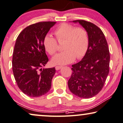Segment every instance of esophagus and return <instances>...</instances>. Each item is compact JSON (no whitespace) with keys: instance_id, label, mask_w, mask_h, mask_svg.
I'll return each mask as SVG.
<instances>
[{"instance_id":"obj_1","label":"esophagus","mask_w":123,"mask_h":123,"mask_svg":"<svg viewBox=\"0 0 123 123\" xmlns=\"http://www.w3.org/2000/svg\"><path fill=\"white\" fill-rule=\"evenodd\" d=\"M62 68V66H56L55 67V70H59L60 69H61Z\"/></svg>"}]
</instances>
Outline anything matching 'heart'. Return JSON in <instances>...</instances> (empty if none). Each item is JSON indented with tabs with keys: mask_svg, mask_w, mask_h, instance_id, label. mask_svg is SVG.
<instances>
[{
	"mask_svg": "<svg viewBox=\"0 0 123 123\" xmlns=\"http://www.w3.org/2000/svg\"><path fill=\"white\" fill-rule=\"evenodd\" d=\"M54 33L56 39L50 34H47L44 37L43 43L45 50L50 55H55L58 50L57 40L59 42L64 40L63 49L65 50L53 57V64H68L73 62L76 57L81 59L86 55L89 48V37L84 28L62 23L55 29Z\"/></svg>",
	"mask_w": 123,
	"mask_h": 123,
	"instance_id": "obj_1",
	"label": "heart"
}]
</instances>
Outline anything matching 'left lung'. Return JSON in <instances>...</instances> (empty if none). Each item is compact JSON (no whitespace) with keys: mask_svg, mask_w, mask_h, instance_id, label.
Masks as SVG:
<instances>
[{"mask_svg":"<svg viewBox=\"0 0 123 123\" xmlns=\"http://www.w3.org/2000/svg\"><path fill=\"white\" fill-rule=\"evenodd\" d=\"M73 22H78L87 31L89 45L82 60L72 65L68 86L78 97L89 98L102 90L109 73V47L102 31L96 25L82 19Z\"/></svg>","mask_w":123,"mask_h":123,"instance_id":"obj_1","label":"left lung"}]
</instances>
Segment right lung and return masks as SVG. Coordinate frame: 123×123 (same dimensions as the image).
<instances>
[{"instance_id":"right-lung-1","label":"right lung","mask_w":123,"mask_h":123,"mask_svg":"<svg viewBox=\"0 0 123 123\" xmlns=\"http://www.w3.org/2000/svg\"><path fill=\"white\" fill-rule=\"evenodd\" d=\"M53 21L39 22L25 28L18 36L12 57V70L19 89L31 97H37L51 88L55 68H43L49 59L43 40Z\"/></svg>"}]
</instances>
